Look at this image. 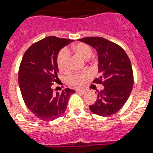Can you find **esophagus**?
<instances>
[{"label": "esophagus", "mask_w": 153, "mask_h": 153, "mask_svg": "<svg viewBox=\"0 0 153 153\" xmlns=\"http://www.w3.org/2000/svg\"><path fill=\"white\" fill-rule=\"evenodd\" d=\"M76 93H78V94H84L85 92L83 91V90H76Z\"/></svg>", "instance_id": "34e87169"}]
</instances>
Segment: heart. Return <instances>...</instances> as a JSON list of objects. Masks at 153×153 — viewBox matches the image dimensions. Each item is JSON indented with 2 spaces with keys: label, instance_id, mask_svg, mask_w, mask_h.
Wrapping results in <instances>:
<instances>
[{
  "label": "heart",
  "instance_id": "b5f03b06",
  "mask_svg": "<svg viewBox=\"0 0 153 153\" xmlns=\"http://www.w3.org/2000/svg\"><path fill=\"white\" fill-rule=\"evenodd\" d=\"M72 51L77 56H81L84 59H89L93 55V50L89 45L85 43H77L72 47ZM69 61H70V54L69 51L64 48L62 49L57 56L56 59V64L58 69L62 73H66L69 71ZM90 73L88 72L84 73H77V74H72L69 76V83L76 87H81L85 84L87 79L90 77Z\"/></svg>",
  "mask_w": 153,
  "mask_h": 153
}]
</instances>
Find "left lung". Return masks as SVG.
Returning a JSON list of instances; mask_svg holds the SVG:
<instances>
[{
	"label": "left lung",
	"mask_w": 153,
	"mask_h": 153,
	"mask_svg": "<svg viewBox=\"0 0 153 153\" xmlns=\"http://www.w3.org/2000/svg\"><path fill=\"white\" fill-rule=\"evenodd\" d=\"M79 41L97 51L101 76L94 83L104 86L103 90L97 92V101L89 105V110L97 115H112L123 106L132 90L134 77L129 57L120 46L104 38L86 37Z\"/></svg>",
	"instance_id": "obj_1"
}]
</instances>
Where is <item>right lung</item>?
<instances>
[{
  "label": "right lung",
  "instance_id": "right-lung-1",
  "mask_svg": "<svg viewBox=\"0 0 153 153\" xmlns=\"http://www.w3.org/2000/svg\"><path fill=\"white\" fill-rule=\"evenodd\" d=\"M73 40L49 36L34 42L24 54L18 71V84L24 102L34 115L51 121L65 112L71 89L53 94L59 72L56 59L59 51Z\"/></svg>",
  "mask_w": 153,
  "mask_h": 153
}]
</instances>
